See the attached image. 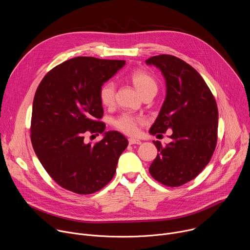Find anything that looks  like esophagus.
Listing matches in <instances>:
<instances>
[{
	"label": "esophagus",
	"mask_w": 250,
	"mask_h": 250,
	"mask_svg": "<svg viewBox=\"0 0 250 250\" xmlns=\"http://www.w3.org/2000/svg\"><path fill=\"white\" fill-rule=\"evenodd\" d=\"M128 142L129 145H141V141L139 139H136V138H129L128 139Z\"/></svg>",
	"instance_id": "34e87169"
}]
</instances>
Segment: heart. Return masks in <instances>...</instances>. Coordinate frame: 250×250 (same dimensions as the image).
Listing matches in <instances>:
<instances>
[{"mask_svg":"<svg viewBox=\"0 0 250 250\" xmlns=\"http://www.w3.org/2000/svg\"><path fill=\"white\" fill-rule=\"evenodd\" d=\"M132 84L140 93V95H145L149 91H157V84L154 78L144 70H136L129 76ZM116 97V84L114 82L104 83L99 92L100 102L104 106H111L115 103ZM142 123V120L139 117H136L129 113H125L114 120L113 124L116 128L123 131L125 134L132 135L135 134L138 130V125Z\"/></svg>","mask_w":250,"mask_h":250,"instance_id":"heart-1","label":"heart"}]
</instances>
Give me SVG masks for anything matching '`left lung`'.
<instances>
[{
    "instance_id": "left-lung-1",
    "label": "left lung",
    "mask_w": 250,
    "mask_h": 250,
    "mask_svg": "<svg viewBox=\"0 0 250 250\" xmlns=\"http://www.w3.org/2000/svg\"><path fill=\"white\" fill-rule=\"evenodd\" d=\"M146 62L159 68L166 81V98L149 132L172 129L170 144L153 141L158 153L149 173L165 186L179 187L196 178L215 151L218 105L205 80L184 60L161 54Z\"/></svg>"
}]
</instances>
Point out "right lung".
<instances>
[{
  "label": "right lung",
  "instance_id": "right-lung-1",
  "mask_svg": "<svg viewBox=\"0 0 250 250\" xmlns=\"http://www.w3.org/2000/svg\"><path fill=\"white\" fill-rule=\"evenodd\" d=\"M125 64L84 56L69 59L51 69L35 92L32 147L49 176L68 191L93 194L115 176L127 139L116 130L104 132L93 145L85 136L104 132L99 92Z\"/></svg>",
  "mask_w": 250,
  "mask_h": 250
}]
</instances>
